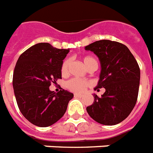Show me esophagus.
<instances>
[{"label":"esophagus","mask_w":153,"mask_h":153,"mask_svg":"<svg viewBox=\"0 0 153 153\" xmlns=\"http://www.w3.org/2000/svg\"><path fill=\"white\" fill-rule=\"evenodd\" d=\"M74 97H79V98H81V97H82V94H77V93H75V94H74Z\"/></svg>","instance_id":"esophagus-1"}]
</instances>
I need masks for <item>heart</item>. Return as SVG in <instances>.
I'll return each instance as SVG.
<instances>
[{"instance_id": "1", "label": "heart", "mask_w": 153, "mask_h": 153, "mask_svg": "<svg viewBox=\"0 0 153 153\" xmlns=\"http://www.w3.org/2000/svg\"><path fill=\"white\" fill-rule=\"evenodd\" d=\"M82 62H83V64H84V65H85L87 69L89 66H91L92 64H95V63L97 64V61L94 59L93 57H91V56H85V57H83L82 58ZM69 64H70V62L68 60H66V61L63 62L62 68H61V72H62L63 75H65V74H67ZM88 86V82H86L84 80L78 79H70L65 83V88H67L69 91H73V92H76V93H81L82 91H84Z\"/></svg>"}]
</instances>
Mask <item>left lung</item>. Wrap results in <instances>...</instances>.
Returning a JSON list of instances; mask_svg holds the SVG:
<instances>
[{
    "mask_svg": "<svg viewBox=\"0 0 153 153\" xmlns=\"http://www.w3.org/2000/svg\"><path fill=\"white\" fill-rule=\"evenodd\" d=\"M99 58L100 73L97 88H104L101 97L94 94V102L87 107L89 116L106 126L118 124L128 117L136 104L140 70L126 45L102 39L86 46Z\"/></svg>",
    "mask_w": 153,
    "mask_h": 153,
    "instance_id": "obj_1",
    "label": "left lung"
}]
</instances>
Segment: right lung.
Returning <instances> with one entry per match:
<instances>
[{"label":"right lung","instance_id":"1","mask_svg":"<svg viewBox=\"0 0 153 153\" xmlns=\"http://www.w3.org/2000/svg\"><path fill=\"white\" fill-rule=\"evenodd\" d=\"M70 49L39 43L21 54L13 75V87L19 110L30 123L47 127L65 114L74 94L62 89L50 91L51 82L62 79L61 68Z\"/></svg>","mask_w":153,"mask_h":153}]
</instances>
